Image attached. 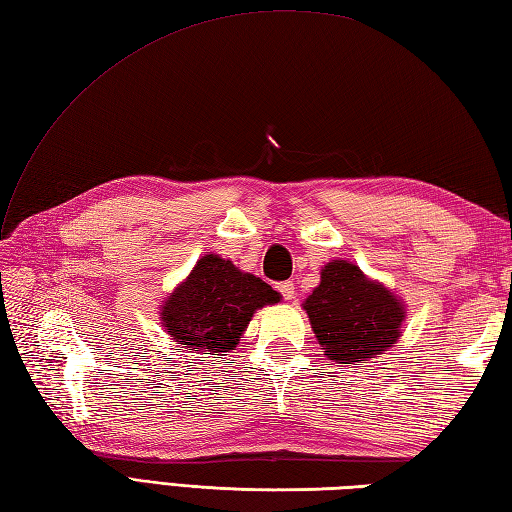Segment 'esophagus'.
<instances>
[{
	"instance_id": "34e87169",
	"label": "esophagus",
	"mask_w": 512,
	"mask_h": 512,
	"mask_svg": "<svg viewBox=\"0 0 512 512\" xmlns=\"http://www.w3.org/2000/svg\"><path fill=\"white\" fill-rule=\"evenodd\" d=\"M279 292H281V297H284L286 301H292L295 299V284H292V281H284V284H279Z\"/></svg>"
}]
</instances>
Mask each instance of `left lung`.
Returning a JSON list of instances; mask_svg holds the SVG:
<instances>
[{
  "label": "left lung",
  "instance_id": "obj_1",
  "mask_svg": "<svg viewBox=\"0 0 512 512\" xmlns=\"http://www.w3.org/2000/svg\"><path fill=\"white\" fill-rule=\"evenodd\" d=\"M312 332L330 361L356 365L387 352L405 319L402 301L345 259L321 270V284L303 303Z\"/></svg>",
  "mask_w": 512,
  "mask_h": 512
}]
</instances>
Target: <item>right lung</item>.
Here are the masks:
<instances>
[{"instance_id":"right-lung-1","label":"right lung","mask_w":512,"mask_h":512,"mask_svg":"<svg viewBox=\"0 0 512 512\" xmlns=\"http://www.w3.org/2000/svg\"><path fill=\"white\" fill-rule=\"evenodd\" d=\"M281 295L220 255H204L160 308L162 328L193 354L224 356L242 339L255 310Z\"/></svg>"}]
</instances>
